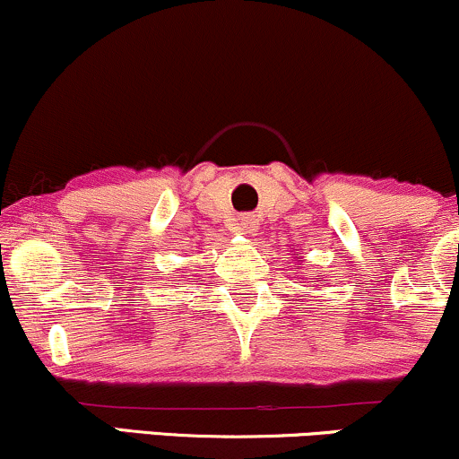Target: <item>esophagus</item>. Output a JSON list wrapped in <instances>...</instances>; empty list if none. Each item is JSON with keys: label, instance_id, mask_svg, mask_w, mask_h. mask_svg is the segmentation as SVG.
<instances>
[{"label": "esophagus", "instance_id": "obj_1", "mask_svg": "<svg viewBox=\"0 0 459 459\" xmlns=\"http://www.w3.org/2000/svg\"><path fill=\"white\" fill-rule=\"evenodd\" d=\"M235 229L239 230L241 235H255L256 230H259V222H256L255 215L244 213V215H239V218H237Z\"/></svg>", "mask_w": 459, "mask_h": 459}]
</instances>
